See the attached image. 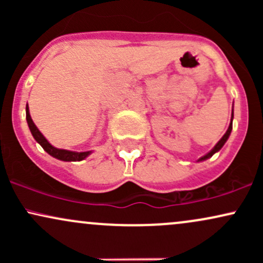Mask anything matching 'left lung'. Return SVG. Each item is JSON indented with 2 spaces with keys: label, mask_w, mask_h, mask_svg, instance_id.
<instances>
[{
  "label": "left lung",
  "mask_w": 263,
  "mask_h": 263,
  "mask_svg": "<svg viewBox=\"0 0 263 263\" xmlns=\"http://www.w3.org/2000/svg\"><path fill=\"white\" fill-rule=\"evenodd\" d=\"M232 119H234V110H232V114H231V121H230V125H229V128H228V131H226V132H225V135L222 136L221 138H220V141L218 142V143H216L215 146H214V148L211 149L210 152H208L206 155H205V156L200 157V158L198 159V162H203V161H206L208 158H210V157H213L214 155H215L216 152H219V151L222 148V146H224V144L226 143V141L229 140V137H230V135H231V131H232Z\"/></svg>",
  "instance_id": "1"
}]
</instances>
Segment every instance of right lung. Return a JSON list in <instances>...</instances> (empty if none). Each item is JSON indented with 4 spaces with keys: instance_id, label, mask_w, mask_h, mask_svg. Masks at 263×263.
Listing matches in <instances>:
<instances>
[{
    "instance_id": "add662e5",
    "label": "right lung",
    "mask_w": 263,
    "mask_h": 263,
    "mask_svg": "<svg viewBox=\"0 0 263 263\" xmlns=\"http://www.w3.org/2000/svg\"><path fill=\"white\" fill-rule=\"evenodd\" d=\"M26 120H27V123H28L29 129H31V134L33 137H34V140L37 141L42 147H43V149L48 153V155L54 157V158L60 159V161H64V162H79V161H83V159H85L87 156H90L92 153V151H86V152H75V151L60 149L52 146V144L48 142L47 138L42 135V132L39 131L37 126L34 125V122H33L31 114H29L28 104H27L26 106Z\"/></svg>"
}]
</instances>
